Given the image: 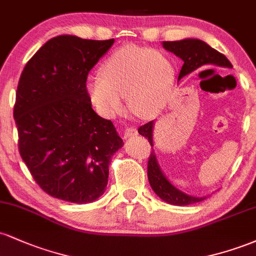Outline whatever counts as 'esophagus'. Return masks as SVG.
<instances>
[{"label":"esophagus","mask_w":256,"mask_h":256,"mask_svg":"<svg viewBox=\"0 0 256 256\" xmlns=\"http://www.w3.org/2000/svg\"><path fill=\"white\" fill-rule=\"evenodd\" d=\"M137 134H138V131L136 128H125L124 134H122V137H124V140H128V138L137 136Z\"/></svg>","instance_id":"34e87169"}]
</instances>
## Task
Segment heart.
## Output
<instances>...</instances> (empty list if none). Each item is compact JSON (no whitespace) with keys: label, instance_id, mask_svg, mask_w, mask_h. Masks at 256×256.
Wrapping results in <instances>:
<instances>
[{"label":"heart","instance_id":"obj_1","mask_svg":"<svg viewBox=\"0 0 256 256\" xmlns=\"http://www.w3.org/2000/svg\"><path fill=\"white\" fill-rule=\"evenodd\" d=\"M174 83V68L166 55L126 46L114 52L86 84L89 98L106 118L122 108V98L138 118H152L164 110Z\"/></svg>","mask_w":256,"mask_h":256}]
</instances>
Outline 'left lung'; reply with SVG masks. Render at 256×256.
<instances>
[{
	"label": "left lung",
	"instance_id": "1",
	"mask_svg": "<svg viewBox=\"0 0 256 256\" xmlns=\"http://www.w3.org/2000/svg\"><path fill=\"white\" fill-rule=\"evenodd\" d=\"M162 46L166 50L173 52L183 60L180 72H179L178 80L190 73L198 71L207 66L220 67V68H232V64L225 55L219 52L207 43L196 38H186L182 40H173V42H164ZM152 130H154V122H149L138 128V134L148 138L149 143L152 144ZM148 179L152 189L161 200L167 204L176 206H188L204 201L206 198H195L190 196L177 189L171 182L165 177L156 160V155L154 150L150 152L148 160Z\"/></svg>",
	"mask_w": 256,
	"mask_h": 256
}]
</instances>
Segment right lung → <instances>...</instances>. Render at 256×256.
I'll list each match as a JSON object with an SVG mask.
<instances>
[{"mask_svg": "<svg viewBox=\"0 0 256 256\" xmlns=\"http://www.w3.org/2000/svg\"><path fill=\"white\" fill-rule=\"evenodd\" d=\"M114 40L52 38L26 64L14 104L19 152L36 183L52 198L89 204L104 192L110 158L122 140L91 107L90 70Z\"/></svg>", "mask_w": 256, "mask_h": 256, "instance_id": "add662e5", "label": "right lung"}]
</instances>
